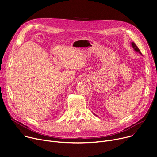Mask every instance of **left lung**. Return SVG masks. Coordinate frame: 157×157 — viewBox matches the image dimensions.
Wrapping results in <instances>:
<instances>
[{"mask_svg":"<svg viewBox=\"0 0 157 157\" xmlns=\"http://www.w3.org/2000/svg\"><path fill=\"white\" fill-rule=\"evenodd\" d=\"M131 44H132V48H134L135 49V50L136 51V52H138L140 54H141V52H140V50H139V48H138V46L135 44V43H134V42H132V43H131ZM94 115H95V114H94Z\"/></svg>","mask_w":157,"mask_h":157,"instance_id":"1","label":"left lung"}]
</instances>
